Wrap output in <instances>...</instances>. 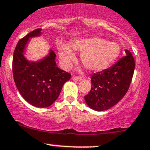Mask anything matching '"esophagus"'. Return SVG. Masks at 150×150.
Here are the masks:
<instances>
[{"label":"esophagus","mask_w":150,"mask_h":150,"mask_svg":"<svg viewBox=\"0 0 150 150\" xmlns=\"http://www.w3.org/2000/svg\"><path fill=\"white\" fill-rule=\"evenodd\" d=\"M72 80H74V81H80V80H83V78H81V77H79V76H73L72 78Z\"/></svg>","instance_id":"34e87169"}]
</instances>
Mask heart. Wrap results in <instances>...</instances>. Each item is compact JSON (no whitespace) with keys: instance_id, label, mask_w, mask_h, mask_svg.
Returning a JSON list of instances; mask_svg holds the SVG:
<instances>
[{"instance_id":"b5f03b06","label":"heart","mask_w":150,"mask_h":150,"mask_svg":"<svg viewBox=\"0 0 150 150\" xmlns=\"http://www.w3.org/2000/svg\"><path fill=\"white\" fill-rule=\"evenodd\" d=\"M74 50L82 52L80 60L91 71H101L108 68L117 58L120 52V46L99 37L80 38L72 43ZM75 58V54L67 45L60 49V59L62 67L68 69Z\"/></svg>"}]
</instances>
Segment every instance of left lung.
I'll use <instances>...</instances> for the list:
<instances>
[{
    "label": "left lung",
    "mask_w": 150,
    "mask_h": 150,
    "mask_svg": "<svg viewBox=\"0 0 150 150\" xmlns=\"http://www.w3.org/2000/svg\"><path fill=\"white\" fill-rule=\"evenodd\" d=\"M126 56L103 71L91 75L92 88L85 96V101L91 109L104 111L115 105L125 95L134 74V57L125 50Z\"/></svg>",
    "instance_id": "1"
}]
</instances>
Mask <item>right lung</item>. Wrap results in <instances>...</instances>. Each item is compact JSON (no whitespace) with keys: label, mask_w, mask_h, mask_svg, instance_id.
Masks as SVG:
<instances>
[{"label":"right lung","mask_w":150,"mask_h":150,"mask_svg":"<svg viewBox=\"0 0 150 150\" xmlns=\"http://www.w3.org/2000/svg\"><path fill=\"white\" fill-rule=\"evenodd\" d=\"M40 28L21 39L13 57V74L16 88L28 103L37 108H47L58 98L62 86L71 75L57 66L53 50L45 58L30 62L23 55L30 38L40 35Z\"/></svg>","instance_id":"obj_1"}]
</instances>
